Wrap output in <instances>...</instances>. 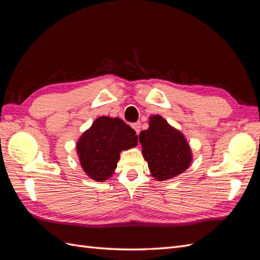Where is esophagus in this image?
I'll return each instance as SVG.
<instances>
[{
    "label": "esophagus",
    "mask_w": 260,
    "mask_h": 260,
    "mask_svg": "<svg viewBox=\"0 0 260 260\" xmlns=\"http://www.w3.org/2000/svg\"><path fill=\"white\" fill-rule=\"evenodd\" d=\"M132 128H133V130L136 131L137 135H139V133H140V130H141V123H140V122H135V123H132Z\"/></svg>",
    "instance_id": "34e87169"
}]
</instances>
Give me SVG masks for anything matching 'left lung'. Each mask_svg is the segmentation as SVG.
Masks as SVG:
<instances>
[{
    "label": "left lung",
    "mask_w": 260,
    "mask_h": 260,
    "mask_svg": "<svg viewBox=\"0 0 260 260\" xmlns=\"http://www.w3.org/2000/svg\"><path fill=\"white\" fill-rule=\"evenodd\" d=\"M148 120V129L141 131L139 140L152 177L165 181L181 175L193 159L187 140L160 115H153Z\"/></svg>",
    "instance_id": "8db88e82"
}]
</instances>
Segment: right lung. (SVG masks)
Returning <instances> with one entry per match:
<instances>
[{
  "label": "right lung",
  "instance_id": "add662e5",
  "mask_svg": "<svg viewBox=\"0 0 260 260\" xmlns=\"http://www.w3.org/2000/svg\"><path fill=\"white\" fill-rule=\"evenodd\" d=\"M138 145V136L120 118L102 116L93 121L76 144L77 155L85 175L96 182L111 178L120 153Z\"/></svg>",
  "mask_w": 260,
  "mask_h": 260
}]
</instances>
